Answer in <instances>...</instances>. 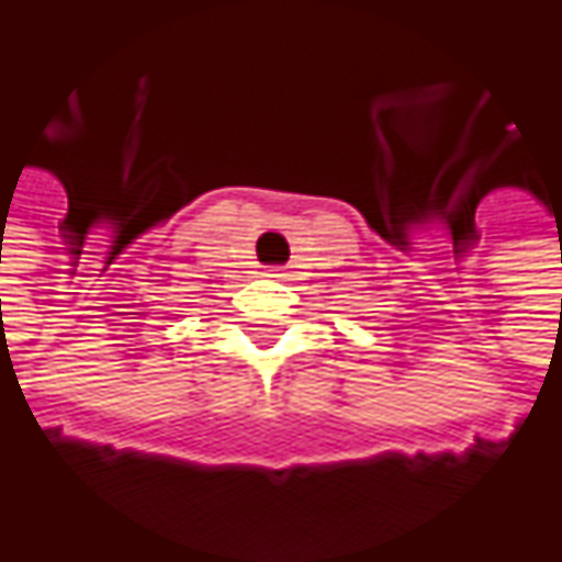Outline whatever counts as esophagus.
Returning a JSON list of instances; mask_svg holds the SVG:
<instances>
[{"label": "esophagus", "instance_id": "obj_1", "mask_svg": "<svg viewBox=\"0 0 562 562\" xmlns=\"http://www.w3.org/2000/svg\"><path fill=\"white\" fill-rule=\"evenodd\" d=\"M267 277H273V280H285V277H289V273H282V270H270V273H267Z\"/></svg>", "mask_w": 562, "mask_h": 562}]
</instances>
